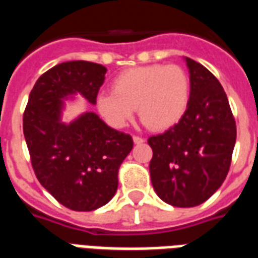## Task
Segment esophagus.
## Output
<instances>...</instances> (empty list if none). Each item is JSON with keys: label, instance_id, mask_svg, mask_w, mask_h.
<instances>
[{"label": "esophagus", "instance_id": "1", "mask_svg": "<svg viewBox=\"0 0 258 258\" xmlns=\"http://www.w3.org/2000/svg\"><path fill=\"white\" fill-rule=\"evenodd\" d=\"M133 141H134V144H137V145H138V144H144V142H145V140H144L142 137H138V135H134V137H133Z\"/></svg>", "mask_w": 258, "mask_h": 258}]
</instances>
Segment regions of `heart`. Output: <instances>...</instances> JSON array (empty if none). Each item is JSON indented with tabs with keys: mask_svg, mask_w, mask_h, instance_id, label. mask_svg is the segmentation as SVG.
<instances>
[{
	"mask_svg": "<svg viewBox=\"0 0 258 258\" xmlns=\"http://www.w3.org/2000/svg\"><path fill=\"white\" fill-rule=\"evenodd\" d=\"M190 99L189 76L177 64L128 69L113 80L112 92L96 96L95 106L105 121L124 128L138 116L153 131H166L181 121Z\"/></svg>",
	"mask_w": 258,
	"mask_h": 258,
	"instance_id": "obj_1",
	"label": "heart"
}]
</instances>
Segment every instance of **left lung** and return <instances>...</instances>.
<instances>
[{
	"label": "left lung",
	"mask_w": 258,
	"mask_h": 258,
	"mask_svg": "<svg viewBox=\"0 0 258 258\" xmlns=\"http://www.w3.org/2000/svg\"><path fill=\"white\" fill-rule=\"evenodd\" d=\"M190 99L177 125L148 140L153 151L149 171L157 196L175 207H195L227 177L236 141V124L227 94L203 66L184 58Z\"/></svg>",
	"instance_id": "left-lung-1"
}]
</instances>
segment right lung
<instances>
[{
  "label": "right lung",
  "mask_w": 258,
  "mask_h": 258,
  "mask_svg": "<svg viewBox=\"0 0 258 258\" xmlns=\"http://www.w3.org/2000/svg\"><path fill=\"white\" fill-rule=\"evenodd\" d=\"M107 69L72 60L49 69L37 80L23 114V134L40 184L60 205L92 211L117 190L120 164L133 149L130 134L109 127L96 113L62 121L64 102L81 95L95 105Z\"/></svg>",
  "instance_id": "1"
}]
</instances>
